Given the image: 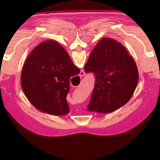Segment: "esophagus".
<instances>
[{
    "mask_svg": "<svg viewBox=\"0 0 160 160\" xmlns=\"http://www.w3.org/2000/svg\"><path fill=\"white\" fill-rule=\"evenodd\" d=\"M84 76V71L83 70H81L80 73V77H82Z\"/></svg>",
    "mask_w": 160,
    "mask_h": 160,
    "instance_id": "1",
    "label": "esophagus"
}]
</instances>
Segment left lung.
<instances>
[{"mask_svg":"<svg viewBox=\"0 0 160 160\" xmlns=\"http://www.w3.org/2000/svg\"><path fill=\"white\" fill-rule=\"evenodd\" d=\"M96 77L88 105L89 111L111 113L127 104L138 83L136 64L127 50L117 40L102 38L91 52L84 66Z\"/></svg>","mask_w":160,"mask_h":160,"instance_id":"obj_1","label":"left lung"}]
</instances>
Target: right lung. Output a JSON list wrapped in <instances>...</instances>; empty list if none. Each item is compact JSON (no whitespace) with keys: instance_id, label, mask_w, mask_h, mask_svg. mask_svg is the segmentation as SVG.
<instances>
[{"instance_id":"add662e5","label":"right lung","mask_w":160,"mask_h":160,"mask_svg":"<svg viewBox=\"0 0 160 160\" xmlns=\"http://www.w3.org/2000/svg\"><path fill=\"white\" fill-rule=\"evenodd\" d=\"M78 72L80 70L66 50L56 41L47 40L36 47L26 59L20 77L22 89L38 111L64 115L69 112L66 97L70 78Z\"/></svg>"}]
</instances>
